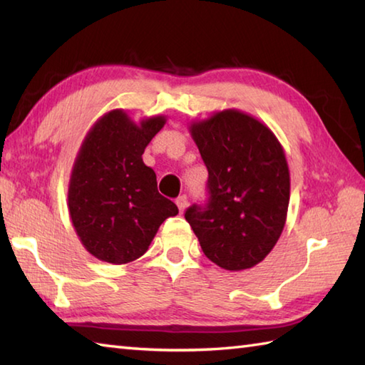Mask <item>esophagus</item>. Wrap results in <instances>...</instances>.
Masks as SVG:
<instances>
[{"label": "esophagus", "instance_id": "34e87169", "mask_svg": "<svg viewBox=\"0 0 365 365\" xmlns=\"http://www.w3.org/2000/svg\"><path fill=\"white\" fill-rule=\"evenodd\" d=\"M175 204H177V207H178V210H180V213H183L185 208H187V205H188V197H187V196L177 197Z\"/></svg>", "mask_w": 365, "mask_h": 365}]
</instances>
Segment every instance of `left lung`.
Listing matches in <instances>:
<instances>
[{
    "mask_svg": "<svg viewBox=\"0 0 365 365\" xmlns=\"http://www.w3.org/2000/svg\"><path fill=\"white\" fill-rule=\"evenodd\" d=\"M208 169L207 208L185 220L216 265L242 271L260 263L281 237L290 200V170L282 144L267 123L227 108L190 122Z\"/></svg>",
    "mask_w": 365,
    "mask_h": 365,
    "instance_id": "8db88e82",
    "label": "left lung"
}]
</instances>
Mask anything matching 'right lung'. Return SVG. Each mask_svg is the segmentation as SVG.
I'll list each match as a JSON object with an SVG mask.
<instances>
[{
	"mask_svg": "<svg viewBox=\"0 0 365 365\" xmlns=\"http://www.w3.org/2000/svg\"><path fill=\"white\" fill-rule=\"evenodd\" d=\"M166 115L139 122L125 110H111L96 120L73 161L67 190L72 226L96 259L123 265L149 250L161 222L178 213L157 190L155 170L143 153L165 127Z\"/></svg>",
	"mask_w": 365,
	"mask_h": 365,
	"instance_id": "right-lung-1",
	"label": "right lung"
}]
</instances>
